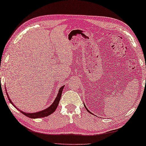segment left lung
I'll use <instances>...</instances> for the list:
<instances>
[{
  "mask_svg": "<svg viewBox=\"0 0 146 146\" xmlns=\"http://www.w3.org/2000/svg\"><path fill=\"white\" fill-rule=\"evenodd\" d=\"M84 106H85V108H86V110H88V112H90V113H91V112H90V111H89V110H88V108H86V106H85V105H84Z\"/></svg>",
  "mask_w": 146,
  "mask_h": 146,
  "instance_id": "obj_1",
  "label": "left lung"
}]
</instances>
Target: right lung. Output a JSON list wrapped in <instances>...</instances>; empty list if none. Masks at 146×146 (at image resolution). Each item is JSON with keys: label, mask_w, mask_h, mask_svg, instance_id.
<instances>
[{"label": "right lung", "mask_w": 146, "mask_h": 146, "mask_svg": "<svg viewBox=\"0 0 146 146\" xmlns=\"http://www.w3.org/2000/svg\"><path fill=\"white\" fill-rule=\"evenodd\" d=\"M64 87V86H62L59 89L58 94H57V96L56 97V98H55L54 102L52 103L51 105H50V106H48V107L46 108V109H44L43 110L40 111V112H35V113H26L25 112H23L22 110H19V108H17V107H16V106L14 105V104L11 102V100H10V98H9L8 94V93H7V92H6V95H7V96H8V98L9 99V101H10V103H11V105H12L13 106H14L17 110H19V111H20V112L22 113V114H23L25 115H27V117H31V118H34V119L40 118V117L48 116V115H49L51 114H52V113L54 112L55 110H56L57 106H58V105L59 101H60V98H61V96H62V91H63Z\"/></svg>", "instance_id": "right-lung-1"}]
</instances>
